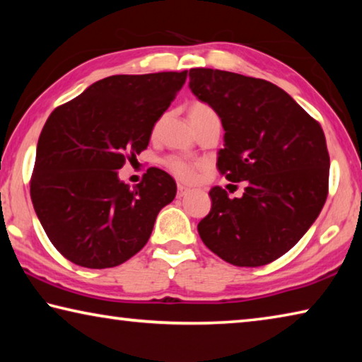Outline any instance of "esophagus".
<instances>
[{
	"label": "esophagus",
	"instance_id": "1",
	"mask_svg": "<svg viewBox=\"0 0 362 362\" xmlns=\"http://www.w3.org/2000/svg\"><path fill=\"white\" fill-rule=\"evenodd\" d=\"M187 193H188V188L185 185H182V183H179V185H177V196L182 198V196H185Z\"/></svg>",
	"mask_w": 362,
	"mask_h": 362
}]
</instances>
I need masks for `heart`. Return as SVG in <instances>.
Listing matches in <instances>:
<instances>
[{
    "instance_id": "1",
    "label": "heart",
    "mask_w": 362,
    "mask_h": 362,
    "mask_svg": "<svg viewBox=\"0 0 362 362\" xmlns=\"http://www.w3.org/2000/svg\"><path fill=\"white\" fill-rule=\"evenodd\" d=\"M212 115L216 113H214V110L204 102H193L192 105H189V121ZM164 166L168 168L169 173H173L177 179L180 180H192L194 177V164L180 156H168L164 159Z\"/></svg>"
}]
</instances>
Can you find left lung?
I'll use <instances>...</instances> for the list:
<instances>
[{
  "instance_id": "1",
  "label": "left lung",
  "mask_w": 362,
  "mask_h": 362,
  "mask_svg": "<svg viewBox=\"0 0 362 362\" xmlns=\"http://www.w3.org/2000/svg\"><path fill=\"white\" fill-rule=\"evenodd\" d=\"M189 89L222 119L220 174L246 183L241 198L211 189L201 240L231 265L272 263L296 246L326 203L330 161L322 127L265 79L192 69Z\"/></svg>"
}]
</instances>
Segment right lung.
I'll use <instances>...</instances> for the list:
<instances>
[{"label": "right lung", "mask_w": 362, "mask_h": 362, "mask_svg": "<svg viewBox=\"0 0 362 362\" xmlns=\"http://www.w3.org/2000/svg\"><path fill=\"white\" fill-rule=\"evenodd\" d=\"M185 71L113 75L49 115L36 146L30 196L60 254L86 268L118 267L142 249L158 212L175 198L168 173L150 168L131 188L126 159L150 142Z\"/></svg>", "instance_id": "obj_1"}]
</instances>
